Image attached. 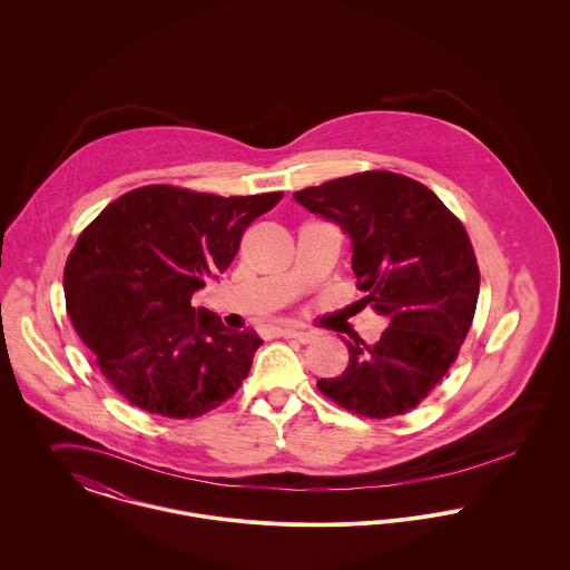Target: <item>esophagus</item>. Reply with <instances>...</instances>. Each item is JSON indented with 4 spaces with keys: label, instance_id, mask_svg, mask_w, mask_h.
<instances>
[{
    "label": "esophagus",
    "instance_id": "34e87169",
    "mask_svg": "<svg viewBox=\"0 0 570 570\" xmlns=\"http://www.w3.org/2000/svg\"><path fill=\"white\" fill-rule=\"evenodd\" d=\"M277 335L286 340H295L298 344H309L316 337L312 331H298V328H277Z\"/></svg>",
    "mask_w": 570,
    "mask_h": 570
}]
</instances>
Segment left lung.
<instances>
[{
    "instance_id": "8db88e82",
    "label": "left lung",
    "mask_w": 570,
    "mask_h": 570,
    "mask_svg": "<svg viewBox=\"0 0 570 570\" xmlns=\"http://www.w3.org/2000/svg\"><path fill=\"white\" fill-rule=\"evenodd\" d=\"M351 239L361 305L389 326L346 340L348 367L318 380L328 400L370 419L404 414L446 374L472 325L481 275L460 219L423 184L370 170L295 191Z\"/></svg>"
}]
</instances>
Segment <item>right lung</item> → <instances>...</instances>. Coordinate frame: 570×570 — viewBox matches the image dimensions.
<instances>
[{
  "instance_id": "1",
  "label": "right lung",
  "mask_w": 570,
  "mask_h": 570,
  "mask_svg": "<svg viewBox=\"0 0 570 570\" xmlns=\"http://www.w3.org/2000/svg\"><path fill=\"white\" fill-rule=\"evenodd\" d=\"M279 198L145 186L82 230L63 272L66 309L132 406L194 419L237 393L263 340L191 307V295L230 267L245 228Z\"/></svg>"
}]
</instances>
